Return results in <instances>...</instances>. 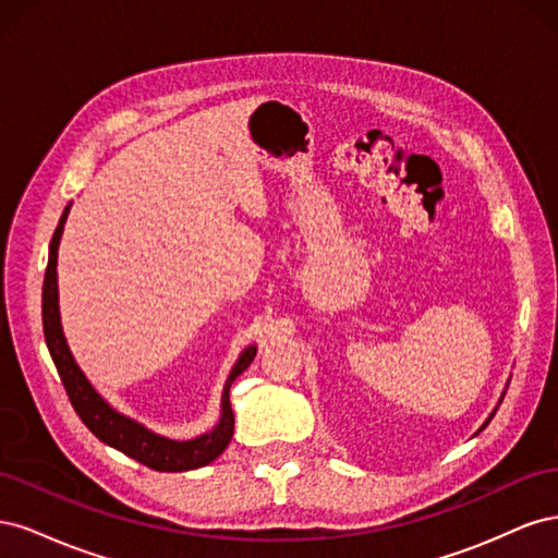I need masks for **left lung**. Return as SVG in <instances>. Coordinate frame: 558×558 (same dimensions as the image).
<instances>
[{"label":"left lung","mask_w":558,"mask_h":558,"mask_svg":"<svg viewBox=\"0 0 558 558\" xmlns=\"http://www.w3.org/2000/svg\"><path fill=\"white\" fill-rule=\"evenodd\" d=\"M502 398H505V391H502V396H500V400H498V404H500V402H502ZM496 410H498V408H496ZM496 410H494V412H492V414H488V418H486V421H484V426H482V428H480V430H484V428H486V426H488V421H492V418H494V414H496ZM480 430H477V433H480Z\"/></svg>","instance_id":"1"}]
</instances>
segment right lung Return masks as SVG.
<instances>
[{"mask_svg": "<svg viewBox=\"0 0 558 558\" xmlns=\"http://www.w3.org/2000/svg\"><path fill=\"white\" fill-rule=\"evenodd\" d=\"M70 209H72V202L64 207L60 223L53 232V240H50L48 267L44 277V295H41V316H44L46 347L50 351V359H53L58 367L64 391L72 400V408L76 410L83 424L90 428L95 437H99L105 445L123 451L125 456H130V459L144 463L146 468H154L160 472H183V470H195L211 463L230 445V437L234 430V416L230 408V386L251 365V361L256 359V351H258L256 344H248L240 353L238 363H234L230 369L223 386V396H221V416H218V424L211 430L193 437V440H172V437H165L156 430L146 428L137 418L118 412L113 404H109L95 391V386L88 381L86 375H83V369L74 361L70 344H66V337L62 332L60 295H58V248H60V240H62Z\"/></svg>", "mask_w": 558, "mask_h": 558, "instance_id": "obj_1", "label": "right lung"}]
</instances>
